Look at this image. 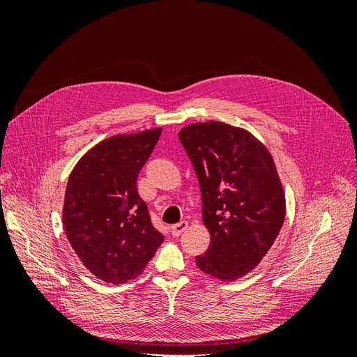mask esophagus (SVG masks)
<instances>
[{"label": "esophagus", "mask_w": 357, "mask_h": 357, "mask_svg": "<svg viewBox=\"0 0 357 357\" xmlns=\"http://www.w3.org/2000/svg\"><path fill=\"white\" fill-rule=\"evenodd\" d=\"M186 228H188V222L186 220H181V222L171 226V234L174 235V236H178V235H181L183 232H185Z\"/></svg>", "instance_id": "34e87169"}]
</instances>
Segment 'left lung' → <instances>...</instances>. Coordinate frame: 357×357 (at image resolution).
<instances>
[{
    "label": "left lung",
    "mask_w": 357,
    "mask_h": 357,
    "mask_svg": "<svg viewBox=\"0 0 357 357\" xmlns=\"http://www.w3.org/2000/svg\"><path fill=\"white\" fill-rule=\"evenodd\" d=\"M197 172L210 245L197 265L234 282L262 261L282 229L286 198L268 149L245 129L193 123L178 132Z\"/></svg>",
    "instance_id": "8db88e82"
}]
</instances>
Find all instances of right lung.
Listing matches in <instances>:
<instances>
[{
    "instance_id": "obj_1",
    "label": "right lung",
    "mask_w": 357,
    "mask_h": 357,
    "mask_svg": "<svg viewBox=\"0 0 357 357\" xmlns=\"http://www.w3.org/2000/svg\"><path fill=\"white\" fill-rule=\"evenodd\" d=\"M160 132L155 128L107 138L70 174L63 229L82 264L105 283L138 277L164 241L137 190V177Z\"/></svg>"
}]
</instances>
